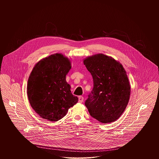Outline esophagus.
Returning a JSON list of instances; mask_svg holds the SVG:
<instances>
[{"label":"esophagus","mask_w":159,"mask_h":159,"mask_svg":"<svg viewBox=\"0 0 159 159\" xmlns=\"http://www.w3.org/2000/svg\"><path fill=\"white\" fill-rule=\"evenodd\" d=\"M83 99H84V98L82 96H79V102L82 103L83 101Z\"/></svg>","instance_id":"obj_1"}]
</instances>
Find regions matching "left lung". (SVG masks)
<instances>
[{
	"label": "left lung",
	"instance_id": "8db88e82",
	"mask_svg": "<svg viewBox=\"0 0 159 159\" xmlns=\"http://www.w3.org/2000/svg\"><path fill=\"white\" fill-rule=\"evenodd\" d=\"M93 80L85 102L91 116L102 123L117 120L128 106L130 85L122 64L111 57L98 53L83 61Z\"/></svg>",
	"mask_w": 159,
	"mask_h": 159
}]
</instances>
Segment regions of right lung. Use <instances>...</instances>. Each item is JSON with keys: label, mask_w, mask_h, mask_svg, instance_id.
<instances>
[{"label": "right lung", "mask_w": 159, "mask_h": 159, "mask_svg": "<svg viewBox=\"0 0 159 159\" xmlns=\"http://www.w3.org/2000/svg\"><path fill=\"white\" fill-rule=\"evenodd\" d=\"M71 68L70 59L57 53L39 61L33 68L27 82V96L31 107L42 118L58 121L77 102L66 79Z\"/></svg>", "instance_id": "add662e5"}]
</instances>
